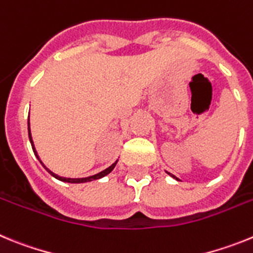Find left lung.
Returning <instances> with one entry per match:
<instances>
[{"mask_svg":"<svg viewBox=\"0 0 253 253\" xmlns=\"http://www.w3.org/2000/svg\"><path fill=\"white\" fill-rule=\"evenodd\" d=\"M167 173H169V176H172V177H173V178H176V180H177V181H180L177 177H176V176H173V175H172V173H169V172H167Z\"/></svg>","mask_w":253,"mask_h":253,"instance_id":"8db88e82","label":"left lung"}]
</instances>
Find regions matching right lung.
Wrapping results in <instances>:
<instances>
[{"label": "right lung", "instance_id": "add662e5", "mask_svg": "<svg viewBox=\"0 0 253 253\" xmlns=\"http://www.w3.org/2000/svg\"><path fill=\"white\" fill-rule=\"evenodd\" d=\"M28 130H29V139H30L31 147H33V151H34V154H35V156H37V157H38V160L40 161L39 156H38L37 151H35V147H34V142H33V138H31V133H30V123H29V120H28ZM116 162H118V161H116ZM116 162H115V163H113V165H111L110 167H107V169H104V171L99 172V173H96V175H93V176H90V177H84V178H67V177H60V176H58V175H55V173H53V172H51L50 169H46V167L44 166V165H43V162H42V161H40V163H42V165H43L44 169H45L46 171H48L51 176H54L55 178H58V180H60V181H64V182H71V184H81V182H88V181L99 180V178H101V177H104V176L109 175V173H110V172L113 171L114 167L116 166Z\"/></svg>", "mask_w": 253, "mask_h": 253}]
</instances>
